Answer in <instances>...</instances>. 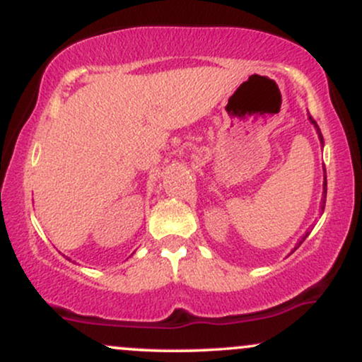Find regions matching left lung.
Segmentation results:
<instances>
[{
  "mask_svg": "<svg viewBox=\"0 0 362 362\" xmlns=\"http://www.w3.org/2000/svg\"><path fill=\"white\" fill-rule=\"evenodd\" d=\"M308 119H310V122L313 124V126H315V129H317V134H318L320 144H322V146H323V144H325V143H323V136H322V132H320V127H318V124L315 122V120H313V117H311V115H310ZM325 199H327V172H325V167H323V195H322V213H323V209H325ZM308 235H310V231H306V233L301 236V240H300V242L296 243V247H294V250H296V248L300 247V245H301L303 242H305V240H306V236H308Z\"/></svg>",
  "mask_w": 362,
  "mask_h": 362,
  "instance_id": "8db88e82",
  "label": "left lung"
}]
</instances>
